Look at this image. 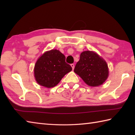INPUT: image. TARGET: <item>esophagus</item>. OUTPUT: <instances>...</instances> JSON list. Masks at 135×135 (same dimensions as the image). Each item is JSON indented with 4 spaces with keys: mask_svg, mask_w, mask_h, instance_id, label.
Masks as SVG:
<instances>
[{
    "mask_svg": "<svg viewBox=\"0 0 135 135\" xmlns=\"http://www.w3.org/2000/svg\"><path fill=\"white\" fill-rule=\"evenodd\" d=\"M71 66L73 70H74V64H71Z\"/></svg>",
    "mask_w": 135,
    "mask_h": 135,
    "instance_id": "esophagus-1",
    "label": "esophagus"
}]
</instances>
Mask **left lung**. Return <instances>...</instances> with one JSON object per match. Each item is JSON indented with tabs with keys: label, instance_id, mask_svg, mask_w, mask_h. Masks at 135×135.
<instances>
[{
	"label": "left lung",
	"instance_id": "obj_1",
	"mask_svg": "<svg viewBox=\"0 0 135 135\" xmlns=\"http://www.w3.org/2000/svg\"><path fill=\"white\" fill-rule=\"evenodd\" d=\"M74 73L90 86H99L108 77V65L104 59L93 51H84L75 66Z\"/></svg>",
	"mask_w": 135,
	"mask_h": 135
}]
</instances>
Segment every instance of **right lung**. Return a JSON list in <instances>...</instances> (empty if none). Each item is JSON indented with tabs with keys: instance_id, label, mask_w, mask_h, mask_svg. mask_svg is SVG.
<instances>
[{
	"instance_id": "1",
	"label": "right lung",
	"mask_w": 135,
	"mask_h": 135,
	"mask_svg": "<svg viewBox=\"0 0 135 135\" xmlns=\"http://www.w3.org/2000/svg\"><path fill=\"white\" fill-rule=\"evenodd\" d=\"M71 70V67L65 62L64 55L58 50L52 49L45 52L37 59L34 74L38 84L51 88L57 85Z\"/></svg>"
}]
</instances>
